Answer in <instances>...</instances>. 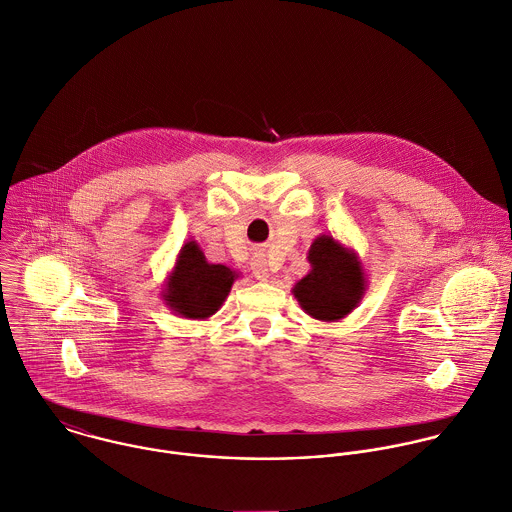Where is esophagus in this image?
Masks as SVG:
<instances>
[{
	"mask_svg": "<svg viewBox=\"0 0 512 512\" xmlns=\"http://www.w3.org/2000/svg\"><path fill=\"white\" fill-rule=\"evenodd\" d=\"M251 269L257 281H267L269 279V269H267V261L263 255H255L251 261Z\"/></svg>",
	"mask_w": 512,
	"mask_h": 512,
	"instance_id": "obj_1",
	"label": "esophagus"
}]
</instances>
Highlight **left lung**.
<instances>
[{
    "label": "left lung",
    "mask_w": 512,
    "mask_h": 512,
    "mask_svg": "<svg viewBox=\"0 0 512 512\" xmlns=\"http://www.w3.org/2000/svg\"><path fill=\"white\" fill-rule=\"evenodd\" d=\"M308 261L312 271L293 289L297 301L312 318H344L364 293V273L356 255L330 235H320L310 245Z\"/></svg>",
    "instance_id": "obj_1"
}]
</instances>
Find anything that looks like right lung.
<instances>
[{
	"instance_id": "obj_1",
	"label": "right lung",
	"mask_w": 512,
	"mask_h": 512,
	"mask_svg": "<svg viewBox=\"0 0 512 512\" xmlns=\"http://www.w3.org/2000/svg\"><path fill=\"white\" fill-rule=\"evenodd\" d=\"M235 273L225 265H209L196 241L182 247L168 279L164 301L186 318L211 316L231 291Z\"/></svg>"
}]
</instances>
